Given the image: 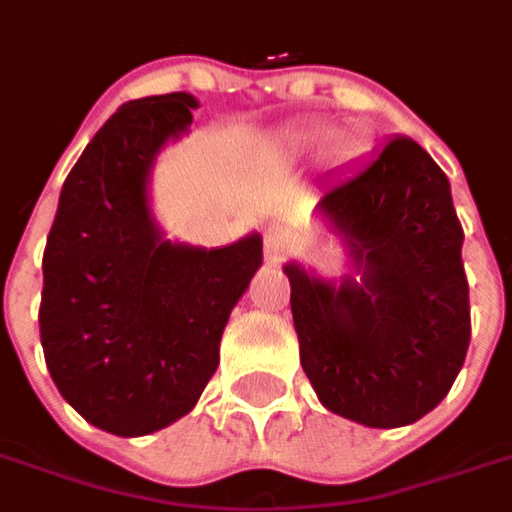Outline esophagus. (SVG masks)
Segmentation results:
<instances>
[{"label": "esophagus", "mask_w": 512, "mask_h": 512, "mask_svg": "<svg viewBox=\"0 0 512 512\" xmlns=\"http://www.w3.org/2000/svg\"><path fill=\"white\" fill-rule=\"evenodd\" d=\"M263 244H266L268 260H282L296 249V238L285 227H268L266 235H263Z\"/></svg>", "instance_id": "1"}]
</instances>
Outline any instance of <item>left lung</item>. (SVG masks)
Instances as JSON below:
<instances>
[{"instance_id":"8db88e82","label":"left lung","mask_w":512,"mask_h":512,"mask_svg":"<svg viewBox=\"0 0 512 512\" xmlns=\"http://www.w3.org/2000/svg\"><path fill=\"white\" fill-rule=\"evenodd\" d=\"M315 219L348 274L288 260L299 359L315 395L365 428H403L439 406L469 348L463 230L428 150L389 139L318 183Z\"/></svg>"}]
</instances>
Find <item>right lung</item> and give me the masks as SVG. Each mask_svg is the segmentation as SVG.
Returning a JSON list of instances; mask_svg holds the SVG:
<instances>
[{"label": "right lung", "instance_id": "right-lung-1", "mask_svg": "<svg viewBox=\"0 0 512 512\" xmlns=\"http://www.w3.org/2000/svg\"><path fill=\"white\" fill-rule=\"evenodd\" d=\"M197 106L191 93L120 106L65 178L43 252L51 378L90 425L123 439L197 406L230 312L263 266L260 233L205 249L167 238L153 213V167Z\"/></svg>", "mask_w": 512, "mask_h": 512}]
</instances>
